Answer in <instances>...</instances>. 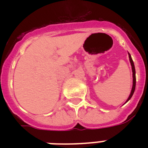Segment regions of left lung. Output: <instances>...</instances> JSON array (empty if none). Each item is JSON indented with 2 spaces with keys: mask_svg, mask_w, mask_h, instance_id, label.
<instances>
[{
  "mask_svg": "<svg viewBox=\"0 0 148 148\" xmlns=\"http://www.w3.org/2000/svg\"><path fill=\"white\" fill-rule=\"evenodd\" d=\"M129 54V59H130V62H131V67H132V72H133V87H132V90H131V95L129 96L128 99L127 100V101H128L131 98V97L133 96L134 92V90H135V86H136V76H135V67H134V64L133 60H132V58H131V54L128 53ZM126 101V102H127Z\"/></svg>",
  "mask_w": 148,
  "mask_h": 148,
  "instance_id": "left-lung-1",
  "label": "left lung"
}]
</instances>
